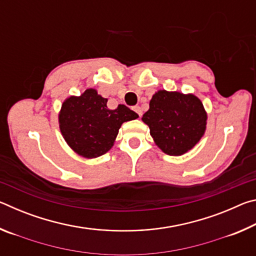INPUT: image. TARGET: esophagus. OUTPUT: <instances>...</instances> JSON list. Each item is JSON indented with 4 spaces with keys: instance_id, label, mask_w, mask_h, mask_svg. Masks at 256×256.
Returning a JSON list of instances; mask_svg holds the SVG:
<instances>
[{
    "instance_id": "34e87169",
    "label": "esophagus",
    "mask_w": 256,
    "mask_h": 256,
    "mask_svg": "<svg viewBox=\"0 0 256 256\" xmlns=\"http://www.w3.org/2000/svg\"><path fill=\"white\" fill-rule=\"evenodd\" d=\"M133 110L136 112V114L141 118V116H142V110H141L140 106H134L133 107Z\"/></svg>"
}]
</instances>
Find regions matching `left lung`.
<instances>
[{"mask_svg":"<svg viewBox=\"0 0 256 256\" xmlns=\"http://www.w3.org/2000/svg\"><path fill=\"white\" fill-rule=\"evenodd\" d=\"M149 106L142 120L149 126L154 144L164 154H184L206 132V112L202 102L192 94L159 90Z\"/></svg>","mask_w":256,"mask_h":256,"instance_id":"1","label":"left lung"}]
</instances>
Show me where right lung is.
<instances>
[{"label": "right lung", "instance_id": "right-lung-1", "mask_svg": "<svg viewBox=\"0 0 256 256\" xmlns=\"http://www.w3.org/2000/svg\"><path fill=\"white\" fill-rule=\"evenodd\" d=\"M138 118L125 105L108 110L107 99L97 90L86 89L79 97L66 99L60 108V133L70 148L82 157L92 159L105 154L114 144L124 122Z\"/></svg>", "mask_w": 256, "mask_h": 256}]
</instances>
